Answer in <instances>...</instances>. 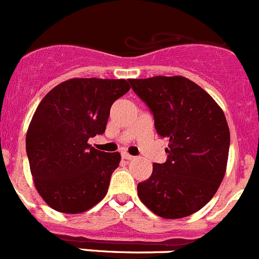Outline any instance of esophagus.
<instances>
[{"label":"esophagus","instance_id":"esophagus-1","mask_svg":"<svg viewBox=\"0 0 259 259\" xmlns=\"http://www.w3.org/2000/svg\"><path fill=\"white\" fill-rule=\"evenodd\" d=\"M122 157L125 160H134L135 159V156H132V155H130L128 152H125V151L122 152Z\"/></svg>","mask_w":259,"mask_h":259}]
</instances>
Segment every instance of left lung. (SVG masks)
Listing matches in <instances>:
<instances>
[{"label": "left lung", "mask_w": 259, "mask_h": 259, "mask_svg": "<svg viewBox=\"0 0 259 259\" xmlns=\"http://www.w3.org/2000/svg\"><path fill=\"white\" fill-rule=\"evenodd\" d=\"M134 91L149 105L160 137L169 140L168 160L152 164L137 186L141 202L155 215L182 219L201 210L225 177L230 131L220 105L183 76L131 78Z\"/></svg>", "instance_id": "8db88e82"}]
</instances>
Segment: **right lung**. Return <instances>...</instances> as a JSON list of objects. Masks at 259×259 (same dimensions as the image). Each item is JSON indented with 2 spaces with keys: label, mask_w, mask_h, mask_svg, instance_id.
Returning <instances> with one entry per match:
<instances>
[{
  "label": "right lung",
  "mask_w": 259,
  "mask_h": 259,
  "mask_svg": "<svg viewBox=\"0 0 259 259\" xmlns=\"http://www.w3.org/2000/svg\"><path fill=\"white\" fill-rule=\"evenodd\" d=\"M131 89L124 78H70L41 99L26 134L34 186L53 210L81 213L105 197L119 152L94 149L110 107Z\"/></svg>",
  "instance_id": "1"
}]
</instances>
